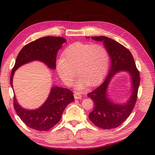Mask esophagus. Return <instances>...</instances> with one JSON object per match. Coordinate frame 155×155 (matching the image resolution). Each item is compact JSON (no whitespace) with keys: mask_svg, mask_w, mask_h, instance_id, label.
Masks as SVG:
<instances>
[{"mask_svg":"<svg viewBox=\"0 0 155 155\" xmlns=\"http://www.w3.org/2000/svg\"><path fill=\"white\" fill-rule=\"evenodd\" d=\"M74 97L75 99H81L82 95L81 94V93H78V92H75L74 94Z\"/></svg>","mask_w":155,"mask_h":155,"instance_id":"esophagus-1","label":"esophagus"}]
</instances>
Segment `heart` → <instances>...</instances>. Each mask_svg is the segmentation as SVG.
Returning <instances> with one entry per match:
<instances>
[{
  "label": "heart",
  "instance_id": "obj_1",
  "mask_svg": "<svg viewBox=\"0 0 155 155\" xmlns=\"http://www.w3.org/2000/svg\"><path fill=\"white\" fill-rule=\"evenodd\" d=\"M108 64L109 54L104 46L83 42H74L65 48L62 58L57 61L59 77L67 86H71L76 76L78 78L75 87L78 90L95 86L104 78Z\"/></svg>",
  "mask_w": 155,
  "mask_h": 155
}]
</instances>
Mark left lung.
<instances>
[{"label": "left lung", "mask_w": 155, "mask_h": 155, "mask_svg": "<svg viewBox=\"0 0 155 155\" xmlns=\"http://www.w3.org/2000/svg\"><path fill=\"white\" fill-rule=\"evenodd\" d=\"M91 38L103 42L110 58L111 65L106 79L96 89L87 94L94 102L93 110L89 113L88 118L97 127L111 129L119 127L132 113L137 99L140 74L132 54L123 45L104 36ZM122 71H127L130 74L132 92L124 104H117L108 97L107 89L114 75Z\"/></svg>", "instance_id": "8db88e82"}]
</instances>
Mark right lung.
Segmentation results:
<instances>
[{
    "mask_svg": "<svg viewBox=\"0 0 155 155\" xmlns=\"http://www.w3.org/2000/svg\"><path fill=\"white\" fill-rule=\"evenodd\" d=\"M67 41L61 37H45L32 41L23 47L16 59L11 75V85L15 72L21 66L34 61L42 62L51 69L56 68V58L62 45ZM73 93L68 88L52 86L47 99L35 110L22 108L14 94V107L16 114L26 125L32 129L46 131L61 120L62 113L68 104L74 101Z\"/></svg>",
    "mask_w": 155,
    "mask_h": 155,
    "instance_id": "right-lung-1",
    "label": "right lung"
}]
</instances>
